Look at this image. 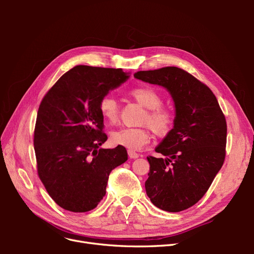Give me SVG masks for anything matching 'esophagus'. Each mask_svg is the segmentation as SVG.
<instances>
[{
    "label": "esophagus",
    "instance_id": "34e87169",
    "mask_svg": "<svg viewBox=\"0 0 254 254\" xmlns=\"http://www.w3.org/2000/svg\"><path fill=\"white\" fill-rule=\"evenodd\" d=\"M128 156H129V158H131V159H136V158H139L140 155L137 152L133 151V150H128Z\"/></svg>",
    "mask_w": 254,
    "mask_h": 254
}]
</instances>
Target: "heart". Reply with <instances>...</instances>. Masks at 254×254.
<instances>
[{"label":"heart","instance_id":"b5f03b06","mask_svg":"<svg viewBox=\"0 0 254 254\" xmlns=\"http://www.w3.org/2000/svg\"><path fill=\"white\" fill-rule=\"evenodd\" d=\"M129 95L147 109L142 115L139 128H121L111 133L110 141L115 146H123L129 150H139L150 141V129L157 136H166L176 122V113L170 107L162 106L163 98L159 92L148 86L135 87L129 91ZM98 109L105 121L115 124L119 121L120 109L115 99L106 95L101 98Z\"/></svg>","mask_w":254,"mask_h":254}]
</instances>
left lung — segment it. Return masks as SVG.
<instances>
[{
  "instance_id": "left-lung-1",
  "label": "left lung",
  "mask_w": 254,
  "mask_h": 254,
  "mask_svg": "<svg viewBox=\"0 0 254 254\" xmlns=\"http://www.w3.org/2000/svg\"><path fill=\"white\" fill-rule=\"evenodd\" d=\"M134 77L170 92L176 108L172 131L156 148L146 194L159 209L180 212L209 190L226 158L227 122L216 96L203 82L177 66L139 71Z\"/></svg>"
}]
</instances>
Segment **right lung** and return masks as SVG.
<instances>
[{"instance_id":"1","label":"right lung","mask_w":254,"mask_h":254,"mask_svg":"<svg viewBox=\"0 0 254 254\" xmlns=\"http://www.w3.org/2000/svg\"><path fill=\"white\" fill-rule=\"evenodd\" d=\"M128 78L122 68L76 65L42 98L34 131L38 176L63 209L93 210L106 195L109 175L126 162L123 146L99 148L108 136L101 98Z\"/></svg>"}]
</instances>
